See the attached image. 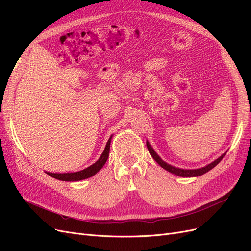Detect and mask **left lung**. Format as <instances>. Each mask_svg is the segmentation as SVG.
<instances>
[{"label":"left lung","instance_id":"left-lung-1","mask_svg":"<svg viewBox=\"0 0 251 251\" xmlns=\"http://www.w3.org/2000/svg\"><path fill=\"white\" fill-rule=\"evenodd\" d=\"M147 148L150 151L151 156L154 158V160L161 166V168H163L165 171H168L174 175H177V176H180V177H198V176H201V175L207 173L208 171H210L211 169H214L215 166L222 160L223 157L225 156L226 153H224L222 156H220L218 159H216V160L214 162H211L207 165H205L204 168H201V169H197V170H184V169H179V168H175V166L166 163L165 161H163L162 159L159 157L157 155L156 151H154V149L151 147V144L149 143V141H147Z\"/></svg>","mask_w":251,"mask_h":251}]
</instances>
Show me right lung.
I'll return each mask as SVG.
<instances>
[{
    "instance_id": "obj_1",
    "label": "right lung",
    "mask_w": 251,
    "mask_h": 251,
    "mask_svg": "<svg viewBox=\"0 0 251 251\" xmlns=\"http://www.w3.org/2000/svg\"><path fill=\"white\" fill-rule=\"evenodd\" d=\"M111 139H112V136L109 138V140L107 142V146H105L100 159H98V160L95 163H93L92 165H90L89 168L82 170V171H79V172H75V173H64V174L47 173V174L49 175V176L55 178L57 180H62V181H79V180H83V179H87V178L94 176L97 172H100L101 170L104 163L108 160L109 153H110Z\"/></svg>"
}]
</instances>
